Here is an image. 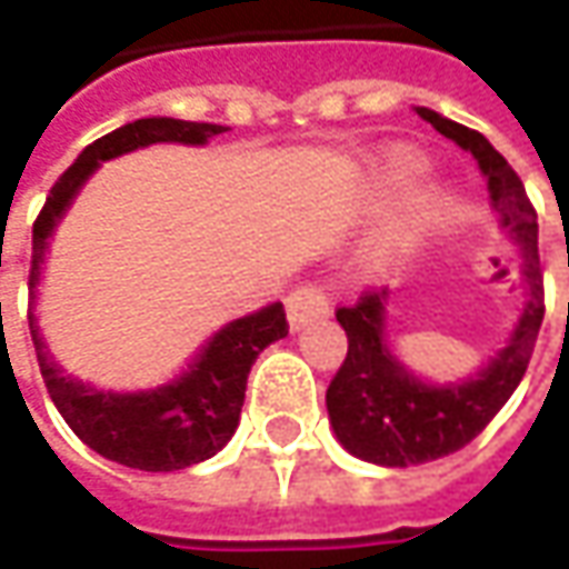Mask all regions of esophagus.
I'll list each match as a JSON object with an SVG mask.
<instances>
[{"mask_svg":"<svg viewBox=\"0 0 569 569\" xmlns=\"http://www.w3.org/2000/svg\"><path fill=\"white\" fill-rule=\"evenodd\" d=\"M329 310H332V300H329V291L319 281H303L288 295V322H291V329H300V326H307L313 319L326 317Z\"/></svg>","mask_w":569,"mask_h":569,"instance_id":"esophagus-1","label":"esophagus"}]
</instances>
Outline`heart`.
I'll return each instance as SVG.
<instances>
[{
  "mask_svg": "<svg viewBox=\"0 0 569 569\" xmlns=\"http://www.w3.org/2000/svg\"><path fill=\"white\" fill-rule=\"evenodd\" d=\"M425 170L427 158L418 148L396 144V148H389V151H382L380 154L373 180H377V189H380L382 196H396V192H402V189L411 187ZM437 214H440V202H437V199H421V202L405 208L402 214H396V218L370 240V247H367V262H370L373 269H382V266L396 262L399 256H405V252L418 243L421 230H425L427 224H433Z\"/></svg>",
  "mask_w": 569,
  "mask_h": 569,
  "instance_id": "heart-1",
  "label": "heart"
}]
</instances>
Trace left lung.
Returning <instances> with one entry per match:
<instances>
[{"instance_id": "obj_1", "label": "left lung", "mask_w": 569, "mask_h": 569, "mask_svg": "<svg viewBox=\"0 0 569 569\" xmlns=\"http://www.w3.org/2000/svg\"><path fill=\"white\" fill-rule=\"evenodd\" d=\"M437 132L475 154L488 177L491 202L522 247V278L529 303L510 345L478 377L456 386H427L405 373V367L382 341V300L386 288H367L358 303L339 307L336 319L348 336V355L326 389L329 421L348 452L377 466H418L433 462L471 443L513 396L536 351L545 319V278L538 262V214L526 187L507 158L481 132L452 122L427 107H418Z\"/></svg>"}]
</instances>
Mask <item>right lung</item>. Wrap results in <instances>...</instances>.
I'll return each mask as SVG.
<instances>
[{"label":"right lung","mask_w":569,"mask_h":569,"mask_svg":"<svg viewBox=\"0 0 569 569\" xmlns=\"http://www.w3.org/2000/svg\"><path fill=\"white\" fill-rule=\"evenodd\" d=\"M224 126L214 122H187L170 117H151L122 126L117 132H107L103 139L88 144L78 161L50 189L47 202L33 221V252L28 288H37L47 240L53 233L56 221L76 199L81 183L94 173L100 161L120 158L126 151H136L154 142L206 144L211 136H221ZM31 341L40 363V377L50 392V399L66 418V425L76 430L81 443L100 452L110 462H120L129 469L142 471H177L211 459L228 443L240 421L247 377L252 361L262 348L288 336V319L281 303H269L259 313L228 322L221 332L206 341V348L196 355V361L173 380L139 389V392H113L94 389L91 382H81L50 358L47 345L37 332L33 313H28Z\"/></svg>","instance_id":"right-lung-1"}]
</instances>
